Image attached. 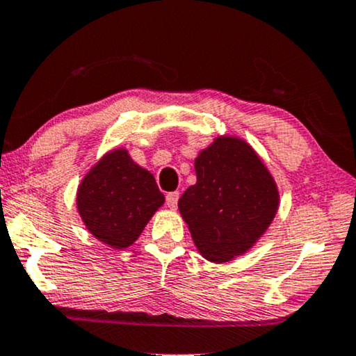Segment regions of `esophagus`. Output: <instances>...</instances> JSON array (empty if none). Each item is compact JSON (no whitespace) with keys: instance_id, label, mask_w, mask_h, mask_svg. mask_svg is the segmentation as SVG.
<instances>
[{"instance_id":"34e87169","label":"esophagus","mask_w":356,"mask_h":356,"mask_svg":"<svg viewBox=\"0 0 356 356\" xmlns=\"http://www.w3.org/2000/svg\"><path fill=\"white\" fill-rule=\"evenodd\" d=\"M178 200H179V193L178 191L168 193V195H167V206L170 207V209H177Z\"/></svg>"}]
</instances>
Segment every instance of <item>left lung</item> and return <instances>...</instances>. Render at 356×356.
Instances as JSON below:
<instances>
[{"mask_svg":"<svg viewBox=\"0 0 356 356\" xmlns=\"http://www.w3.org/2000/svg\"><path fill=\"white\" fill-rule=\"evenodd\" d=\"M196 183L178 201L197 252L212 263L247 253L273 222L280 191L247 140L218 136L195 160Z\"/></svg>","mask_w":356,"mask_h":356,"instance_id":"left-lung-1","label":"left lung"}]
</instances>
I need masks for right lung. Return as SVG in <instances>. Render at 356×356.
Returning a JSON list of instances; mask_svg holds the SVG:
<instances>
[{
	"mask_svg": "<svg viewBox=\"0 0 356 356\" xmlns=\"http://www.w3.org/2000/svg\"><path fill=\"white\" fill-rule=\"evenodd\" d=\"M163 202L154 175L126 147L106 152L76 189V209L88 232L114 250L131 247Z\"/></svg>",
	"mask_w": 356,
	"mask_h": 356,
	"instance_id": "obj_1",
	"label": "right lung"
}]
</instances>
